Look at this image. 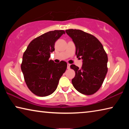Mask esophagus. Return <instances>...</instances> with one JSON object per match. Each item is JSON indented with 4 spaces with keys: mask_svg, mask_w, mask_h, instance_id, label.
Returning a JSON list of instances; mask_svg holds the SVG:
<instances>
[{
    "mask_svg": "<svg viewBox=\"0 0 129 129\" xmlns=\"http://www.w3.org/2000/svg\"><path fill=\"white\" fill-rule=\"evenodd\" d=\"M70 66H71V64H68V65H67V68L68 69H69L70 68Z\"/></svg>",
    "mask_w": 129,
    "mask_h": 129,
    "instance_id": "obj_1",
    "label": "esophagus"
}]
</instances>
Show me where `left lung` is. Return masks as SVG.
I'll list each match as a JSON object with an SVG mask.
<instances>
[{"instance_id":"left-lung-1","label":"left lung","mask_w":129,"mask_h":129,"mask_svg":"<svg viewBox=\"0 0 129 129\" xmlns=\"http://www.w3.org/2000/svg\"><path fill=\"white\" fill-rule=\"evenodd\" d=\"M65 32L75 44L77 57L82 60L81 69L71 65L76 73L72 80L73 85L83 94H93L101 86L108 72L107 54L100 41L91 35L79 29Z\"/></svg>"}]
</instances>
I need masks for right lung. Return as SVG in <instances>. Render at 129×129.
<instances>
[{
    "instance_id": "right-lung-1",
    "label": "right lung",
    "mask_w": 129,
    "mask_h": 129,
    "mask_svg": "<svg viewBox=\"0 0 129 129\" xmlns=\"http://www.w3.org/2000/svg\"><path fill=\"white\" fill-rule=\"evenodd\" d=\"M65 32L54 30L44 34L30 42L23 56L21 69L26 84L36 95L45 97L53 93L67 68V63L49 60L54 43Z\"/></svg>"
}]
</instances>
